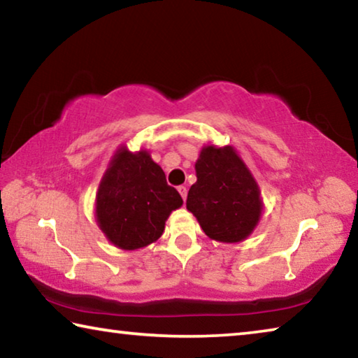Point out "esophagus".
I'll return each mask as SVG.
<instances>
[{"label":"esophagus","instance_id":"obj_1","mask_svg":"<svg viewBox=\"0 0 358 358\" xmlns=\"http://www.w3.org/2000/svg\"><path fill=\"white\" fill-rule=\"evenodd\" d=\"M178 192L181 194V197H183V201H186V196H187V187H186V186H178Z\"/></svg>","mask_w":358,"mask_h":358}]
</instances>
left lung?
I'll use <instances>...</instances> for the list:
<instances>
[{
	"label": "left lung",
	"mask_w": 358,
	"mask_h": 358,
	"mask_svg": "<svg viewBox=\"0 0 358 358\" xmlns=\"http://www.w3.org/2000/svg\"><path fill=\"white\" fill-rule=\"evenodd\" d=\"M196 173L186 207L203 232L224 243L245 240L256 227L262 203L243 161L232 147H205L196 162Z\"/></svg>",
	"instance_id": "left-lung-1"
}]
</instances>
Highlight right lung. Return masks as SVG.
Segmentation results:
<instances>
[{"instance_id": "obj_1", "label": "right lung", "mask_w": 358, "mask_h": 358, "mask_svg": "<svg viewBox=\"0 0 358 358\" xmlns=\"http://www.w3.org/2000/svg\"><path fill=\"white\" fill-rule=\"evenodd\" d=\"M96 201L99 227L121 250L153 243L164 232L172 210L183 203L147 151L131 153L126 148L113 156Z\"/></svg>"}]
</instances>
